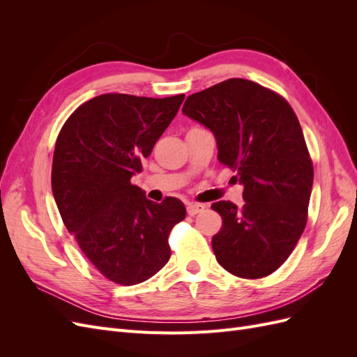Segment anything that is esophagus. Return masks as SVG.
<instances>
[{"mask_svg":"<svg viewBox=\"0 0 357 357\" xmlns=\"http://www.w3.org/2000/svg\"><path fill=\"white\" fill-rule=\"evenodd\" d=\"M204 208H205V207H204L202 204H193V202H189L188 207H186L189 215H195V214L201 213Z\"/></svg>","mask_w":357,"mask_h":357,"instance_id":"esophagus-1","label":"esophagus"}]
</instances>
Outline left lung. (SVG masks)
Returning <instances> with one entry per match:
<instances>
[{
    "mask_svg": "<svg viewBox=\"0 0 357 357\" xmlns=\"http://www.w3.org/2000/svg\"><path fill=\"white\" fill-rule=\"evenodd\" d=\"M181 112L210 129L219 162L244 188L243 207L211 205L223 220L211 241L215 259L236 277L269 275L305 229L314 177L295 112L283 96L245 79L188 96Z\"/></svg>",
    "mask_w": 357,
    "mask_h": 357,
    "instance_id": "1",
    "label": "left lung"
}]
</instances>
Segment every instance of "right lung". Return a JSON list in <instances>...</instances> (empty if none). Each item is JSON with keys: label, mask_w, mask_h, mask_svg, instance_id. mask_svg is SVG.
I'll return each instance as SVG.
<instances>
[{"label": "right lung", "mask_w": 357, "mask_h": 357, "mask_svg": "<svg viewBox=\"0 0 357 357\" xmlns=\"http://www.w3.org/2000/svg\"><path fill=\"white\" fill-rule=\"evenodd\" d=\"M183 100V93H104L82 104L58 135L53 198L82 252L113 283H143L164 268L171 256L168 235L186 218L180 199L158 204L131 185Z\"/></svg>", "instance_id": "add662e5"}]
</instances>
